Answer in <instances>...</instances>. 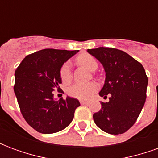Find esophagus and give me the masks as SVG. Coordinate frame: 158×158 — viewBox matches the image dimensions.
I'll return each mask as SVG.
<instances>
[{
  "instance_id": "esophagus-1",
  "label": "esophagus",
  "mask_w": 158,
  "mask_h": 158,
  "mask_svg": "<svg viewBox=\"0 0 158 158\" xmlns=\"http://www.w3.org/2000/svg\"><path fill=\"white\" fill-rule=\"evenodd\" d=\"M80 103L82 105H88L89 104V102H86V101H80Z\"/></svg>"
}]
</instances>
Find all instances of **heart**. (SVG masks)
<instances>
[{"label": "heart", "mask_w": 158, "mask_h": 158, "mask_svg": "<svg viewBox=\"0 0 158 158\" xmlns=\"http://www.w3.org/2000/svg\"><path fill=\"white\" fill-rule=\"evenodd\" d=\"M76 62L79 65L85 67L89 71H95L98 63L96 58L93 56L88 53H83L76 57ZM60 79L64 84H68L72 79V73L70 71V65L69 62H65L60 69L59 71ZM98 89V85L95 82H90L88 84H75L72 85L68 90V93L70 96L79 100L89 99L93 94Z\"/></svg>", "instance_id": "obj_1"}]
</instances>
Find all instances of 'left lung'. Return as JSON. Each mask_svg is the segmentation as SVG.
<instances>
[{
    "instance_id": "8db88e82",
    "label": "left lung",
    "mask_w": 158,
    "mask_h": 158,
    "mask_svg": "<svg viewBox=\"0 0 158 158\" xmlns=\"http://www.w3.org/2000/svg\"><path fill=\"white\" fill-rule=\"evenodd\" d=\"M103 65L106 79L100 96L107 98L93 114L100 129L111 135L129 130L139 117L146 99L148 79L141 63L126 52L109 47L88 49Z\"/></svg>"
}]
</instances>
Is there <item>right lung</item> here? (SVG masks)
<instances>
[{"mask_svg": "<svg viewBox=\"0 0 158 158\" xmlns=\"http://www.w3.org/2000/svg\"><path fill=\"white\" fill-rule=\"evenodd\" d=\"M79 51L44 49L26 56L15 71L14 92L23 117L42 134L58 132L70 124L80 103L77 99H54L62 92L59 71Z\"/></svg>", "mask_w": 158, "mask_h": 158, "instance_id": "add662e5", "label": "right lung"}]
</instances>
